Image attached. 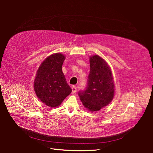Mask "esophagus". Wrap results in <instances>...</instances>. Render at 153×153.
<instances>
[{
  "label": "esophagus",
  "instance_id": "1",
  "mask_svg": "<svg viewBox=\"0 0 153 153\" xmlns=\"http://www.w3.org/2000/svg\"><path fill=\"white\" fill-rule=\"evenodd\" d=\"M77 91V87L76 86H72V94H74Z\"/></svg>",
  "mask_w": 153,
  "mask_h": 153
}]
</instances>
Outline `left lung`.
Segmentation results:
<instances>
[{
	"instance_id": "1",
	"label": "left lung",
	"mask_w": 153,
	"mask_h": 153,
	"mask_svg": "<svg viewBox=\"0 0 153 153\" xmlns=\"http://www.w3.org/2000/svg\"><path fill=\"white\" fill-rule=\"evenodd\" d=\"M114 92V79L107 62L98 55L91 56L87 87L78 94L83 105L89 111H99L111 102Z\"/></svg>"
}]
</instances>
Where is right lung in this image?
<instances>
[{
  "instance_id": "obj_1",
  "label": "right lung",
  "mask_w": 153,
  "mask_h": 153,
  "mask_svg": "<svg viewBox=\"0 0 153 153\" xmlns=\"http://www.w3.org/2000/svg\"><path fill=\"white\" fill-rule=\"evenodd\" d=\"M66 57L55 53L46 58L39 67L34 82V90L38 98L50 107L59 106L72 92L62 71Z\"/></svg>"
}]
</instances>
